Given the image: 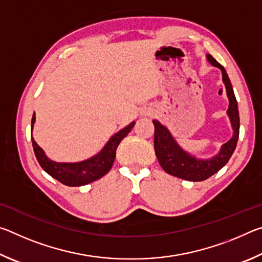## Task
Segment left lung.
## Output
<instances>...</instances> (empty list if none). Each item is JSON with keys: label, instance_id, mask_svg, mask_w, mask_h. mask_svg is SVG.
I'll return each mask as SVG.
<instances>
[{"label": "left lung", "instance_id": "obj_1", "mask_svg": "<svg viewBox=\"0 0 262 262\" xmlns=\"http://www.w3.org/2000/svg\"><path fill=\"white\" fill-rule=\"evenodd\" d=\"M207 60L211 66L221 69L222 72V81L225 85L229 99L227 114L233 130L231 139L222 145L220 151L215 156L207 159L199 158L181 148L166 126L162 125L158 120H152L155 126V152H156V157L163 170L168 174L177 177V178L189 181L206 180L212 174H215L216 172H219L232 156L239 137L238 104L227 70L210 54H207Z\"/></svg>", "mask_w": 262, "mask_h": 262}]
</instances>
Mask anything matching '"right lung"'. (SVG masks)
I'll return each mask as SVG.
<instances>
[{
  "mask_svg": "<svg viewBox=\"0 0 262 262\" xmlns=\"http://www.w3.org/2000/svg\"><path fill=\"white\" fill-rule=\"evenodd\" d=\"M35 114L33 113L32 120H31V132L33 130ZM134 125L135 121H133L125 128H122L121 130L115 133L113 136H111V139L104 145V148L98 154H96L95 156L76 163H59L52 161L47 157L45 151L37 144L33 136H31V140H32L35 157H37L39 164H40L43 170L63 185L76 187V186L90 184L107 173L114 163L115 152H117L119 143H120L123 137L128 135V133L132 130Z\"/></svg>",
  "mask_w": 262,
  "mask_h": 262,
  "instance_id": "1",
  "label": "right lung"
}]
</instances>
